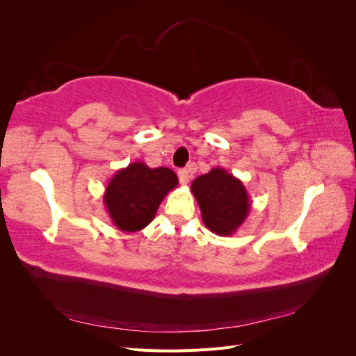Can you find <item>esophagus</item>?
<instances>
[{
  "instance_id": "34e87169",
  "label": "esophagus",
  "mask_w": 356,
  "mask_h": 356,
  "mask_svg": "<svg viewBox=\"0 0 356 356\" xmlns=\"http://www.w3.org/2000/svg\"><path fill=\"white\" fill-rule=\"evenodd\" d=\"M191 175H193V166H190V168H187V169H181V170L178 172V178H179L181 184H182V186H187L188 182H190Z\"/></svg>"
}]
</instances>
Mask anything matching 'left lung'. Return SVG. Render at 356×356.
Instances as JSON below:
<instances>
[{
    "mask_svg": "<svg viewBox=\"0 0 356 356\" xmlns=\"http://www.w3.org/2000/svg\"><path fill=\"white\" fill-rule=\"evenodd\" d=\"M190 188L204 225L215 234H234L250 213L252 202L243 182L222 168H213L197 177Z\"/></svg>",
    "mask_w": 356,
    "mask_h": 356,
    "instance_id": "8db88e82",
    "label": "left lung"
}]
</instances>
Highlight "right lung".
Listing matches in <instances>:
<instances>
[{
    "instance_id": "add662e5",
    "label": "right lung",
    "mask_w": 356,
    "mask_h": 356,
    "mask_svg": "<svg viewBox=\"0 0 356 356\" xmlns=\"http://www.w3.org/2000/svg\"><path fill=\"white\" fill-rule=\"evenodd\" d=\"M177 186L172 169H152L144 161H134L110 179L104 193L105 209L118 230L135 233L154 220L161 200Z\"/></svg>"
}]
</instances>
